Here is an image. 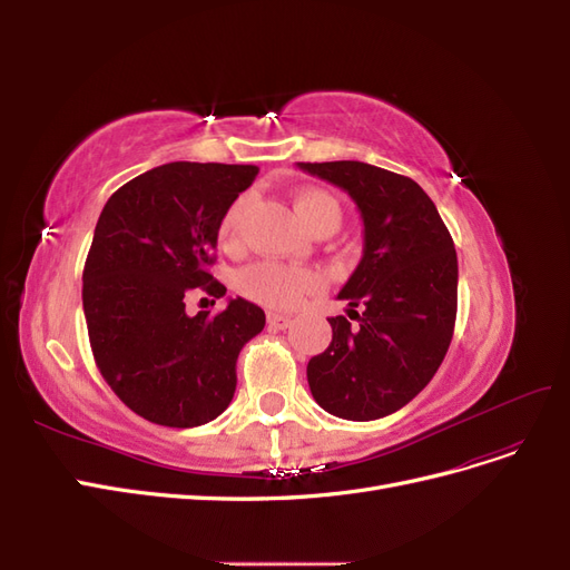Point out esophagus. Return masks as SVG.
Segmentation results:
<instances>
[{"label": "esophagus", "instance_id": "obj_1", "mask_svg": "<svg viewBox=\"0 0 570 570\" xmlns=\"http://www.w3.org/2000/svg\"><path fill=\"white\" fill-rule=\"evenodd\" d=\"M292 318L285 316V314H278V312H271L268 314V325L271 327H278V331H285V327H289Z\"/></svg>", "mask_w": 570, "mask_h": 570}]
</instances>
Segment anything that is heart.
I'll return each instance as SVG.
<instances>
[{"label": "heart", "mask_w": 570, "mask_h": 570, "mask_svg": "<svg viewBox=\"0 0 570 570\" xmlns=\"http://www.w3.org/2000/svg\"><path fill=\"white\" fill-rule=\"evenodd\" d=\"M247 199L239 197L230 204L218 226V245L233 252L239 245V220H243ZM295 212L304 226L318 233L323 228L340 226V206L337 202L323 193V189H299L295 195ZM323 285L321 275L306 266H285L275 262H262L239 273V289L258 304L271 308H289L299 304L306 295L318 292Z\"/></svg>", "instance_id": "b5f03b06"}]
</instances>
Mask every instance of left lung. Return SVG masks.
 I'll list each match as a JSON object with an SVG mask.
<instances>
[{"mask_svg":"<svg viewBox=\"0 0 570 570\" xmlns=\"http://www.w3.org/2000/svg\"><path fill=\"white\" fill-rule=\"evenodd\" d=\"M299 168L342 187L364 220V256L337 295L350 302V318H327L333 342L308 361V387L337 419L390 416L433 381L450 350L459 285L454 239L433 199L406 176L361 161Z\"/></svg>","mask_w":570,"mask_h":570,"instance_id":"left-lung-1","label":"left lung"}]
</instances>
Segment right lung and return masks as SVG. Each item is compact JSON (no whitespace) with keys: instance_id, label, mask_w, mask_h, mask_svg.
I'll return each mask as SVG.
<instances>
[{"instance_id":"add662e5","label":"right lung","mask_w":570,"mask_h":570,"mask_svg":"<svg viewBox=\"0 0 570 570\" xmlns=\"http://www.w3.org/2000/svg\"><path fill=\"white\" fill-rule=\"evenodd\" d=\"M258 174L243 164L174 161L132 178L105 204L82 271V308L101 377L137 416L195 428L228 409L237 354L264 331L243 297L185 314L195 292L226 295L212 275L218 226Z\"/></svg>"}]
</instances>
